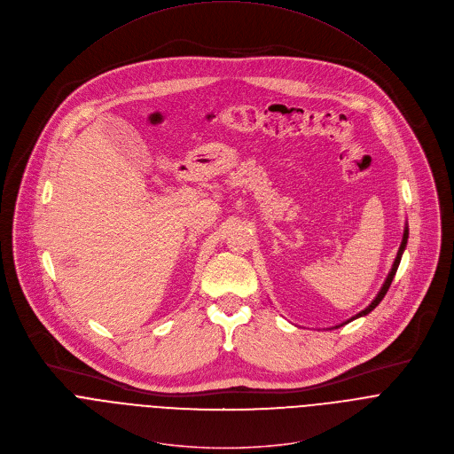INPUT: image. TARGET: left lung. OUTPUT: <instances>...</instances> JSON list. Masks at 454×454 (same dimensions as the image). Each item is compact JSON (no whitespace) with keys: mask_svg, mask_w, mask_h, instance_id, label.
I'll use <instances>...</instances> for the list:
<instances>
[{"mask_svg":"<svg viewBox=\"0 0 454 454\" xmlns=\"http://www.w3.org/2000/svg\"><path fill=\"white\" fill-rule=\"evenodd\" d=\"M406 240H408V228H404V235H403V242H401V246H399V251H397V256H395V260H394V265H392V270L388 272V276H387V279H385V283H383V286H381V290L378 292V295L374 297V301L372 303L365 309V310H362L358 316H355L353 319H349L348 323H351V321H355V319H358V317H362V316H367V314H371L378 305H380V301L385 297V294L388 292V288H390V283H392V279H394V276H395V270H397V267H399V262H401V256H403V251H404V247H406ZM348 323H344V325H348Z\"/></svg>","mask_w":454,"mask_h":454,"instance_id":"obj_1","label":"left lung"}]
</instances>
